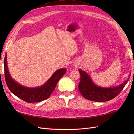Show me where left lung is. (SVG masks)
I'll return each instance as SVG.
<instances>
[{"instance_id": "obj_1", "label": "left lung", "mask_w": 134, "mask_h": 134, "mask_svg": "<svg viewBox=\"0 0 134 134\" xmlns=\"http://www.w3.org/2000/svg\"><path fill=\"white\" fill-rule=\"evenodd\" d=\"M78 70L81 75V80L78 85L79 92L86 99L96 102L108 101L116 97L123 89L130 79L129 77L118 86L104 87L94 83L86 71L81 69Z\"/></svg>"}]
</instances>
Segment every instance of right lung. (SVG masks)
I'll use <instances>...</instances> for the list:
<instances>
[{"instance_id": "right-lung-1", "label": "right lung", "mask_w": 134, "mask_h": 134, "mask_svg": "<svg viewBox=\"0 0 134 134\" xmlns=\"http://www.w3.org/2000/svg\"><path fill=\"white\" fill-rule=\"evenodd\" d=\"M4 65L5 82L8 89L14 95L29 103L40 102L49 98L56 87L59 80L67 71L65 68L59 69L41 86L28 87L18 83L11 77L7 66V53L5 55Z\"/></svg>"}]
</instances>
